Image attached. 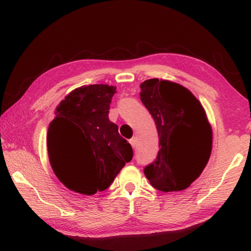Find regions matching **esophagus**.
I'll use <instances>...</instances> for the list:
<instances>
[{
	"mask_svg": "<svg viewBox=\"0 0 251 251\" xmlns=\"http://www.w3.org/2000/svg\"><path fill=\"white\" fill-rule=\"evenodd\" d=\"M129 143L131 144V146L133 147V149H135L136 145H137V138H136V137H133V138L130 139V140H129Z\"/></svg>",
	"mask_w": 251,
	"mask_h": 251,
	"instance_id": "esophagus-1",
	"label": "esophagus"
}]
</instances>
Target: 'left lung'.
Instances as JSON below:
<instances>
[{"instance_id":"8db88e82","label":"left lung","mask_w":251,"mask_h":251,"mask_svg":"<svg viewBox=\"0 0 251 251\" xmlns=\"http://www.w3.org/2000/svg\"><path fill=\"white\" fill-rule=\"evenodd\" d=\"M140 100L153 116L159 153L144 168L151 185L161 192L187 188L207 166L212 131L200 101L183 85L150 78L140 84Z\"/></svg>"}]
</instances>
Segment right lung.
Returning a JSON list of instances; mask_svg holds the SVG:
<instances>
[{
	"instance_id": "add662e5",
	"label": "right lung",
	"mask_w": 251,
	"mask_h": 251,
	"mask_svg": "<svg viewBox=\"0 0 251 251\" xmlns=\"http://www.w3.org/2000/svg\"><path fill=\"white\" fill-rule=\"evenodd\" d=\"M115 92L113 85H83L58 105L48 130V154L54 175L71 191H105L132 159L131 145L108 119Z\"/></svg>"
}]
</instances>
